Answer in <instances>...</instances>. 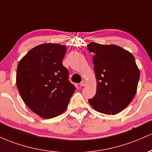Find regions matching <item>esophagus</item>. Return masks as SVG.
I'll use <instances>...</instances> for the list:
<instances>
[{"instance_id": "1", "label": "esophagus", "mask_w": 152, "mask_h": 152, "mask_svg": "<svg viewBox=\"0 0 152 152\" xmlns=\"http://www.w3.org/2000/svg\"><path fill=\"white\" fill-rule=\"evenodd\" d=\"M86 81H84V80H83V81H81V82L80 83V86H86Z\"/></svg>"}]
</instances>
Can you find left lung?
I'll return each instance as SVG.
<instances>
[{"label":"left lung","instance_id":"1","mask_svg":"<svg viewBox=\"0 0 152 152\" xmlns=\"http://www.w3.org/2000/svg\"><path fill=\"white\" fill-rule=\"evenodd\" d=\"M96 92L89 99L95 110L115 115L131 103L137 91L140 72L134 56L121 47L91 42Z\"/></svg>","mask_w":152,"mask_h":152}]
</instances>
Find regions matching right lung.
Here are the masks:
<instances>
[{"label":"right lung","mask_w":152,"mask_h":152,"mask_svg":"<svg viewBox=\"0 0 152 152\" xmlns=\"http://www.w3.org/2000/svg\"><path fill=\"white\" fill-rule=\"evenodd\" d=\"M66 53V47L58 43L42 44L30 50L18 64L16 86L21 99L42 118L62 114L76 90L63 66Z\"/></svg>","instance_id":"right-lung-1"}]
</instances>
